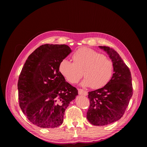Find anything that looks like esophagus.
I'll list each match as a JSON object with an SVG mask.
<instances>
[{"instance_id": "obj_1", "label": "esophagus", "mask_w": 147, "mask_h": 147, "mask_svg": "<svg viewBox=\"0 0 147 147\" xmlns=\"http://www.w3.org/2000/svg\"><path fill=\"white\" fill-rule=\"evenodd\" d=\"M78 94H79L80 95H82L86 96V95H87V94H88V93H87V91H84V90H82V89H78Z\"/></svg>"}]
</instances>
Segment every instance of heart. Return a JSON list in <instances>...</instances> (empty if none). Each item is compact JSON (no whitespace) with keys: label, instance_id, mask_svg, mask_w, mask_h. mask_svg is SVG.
Segmentation results:
<instances>
[{"label":"heart","instance_id":"b5f03b06","mask_svg":"<svg viewBox=\"0 0 147 147\" xmlns=\"http://www.w3.org/2000/svg\"><path fill=\"white\" fill-rule=\"evenodd\" d=\"M73 62L62 60L59 70L68 82L76 84L84 76L82 86L99 89L110 81L113 71V63L102 54L87 47H81L71 56Z\"/></svg>","mask_w":147,"mask_h":147}]
</instances>
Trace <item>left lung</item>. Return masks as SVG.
Returning <instances> with one entry per match:
<instances>
[{"mask_svg":"<svg viewBox=\"0 0 147 147\" xmlns=\"http://www.w3.org/2000/svg\"><path fill=\"white\" fill-rule=\"evenodd\" d=\"M99 47L109 55L114 73L105 86L88 92L90 104L87 118L93 125H104L123 116L133 95V87L130 69L118 53L109 47Z\"/></svg>","mask_w":147,"mask_h":147,"instance_id":"1","label":"left lung"}]
</instances>
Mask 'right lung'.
<instances>
[{"mask_svg":"<svg viewBox=\"0 0 147 147\" xmlns=\"http://www.w3.org/2000/svg\"><path fill=\"white\" fill-rule=\"evenodd\" d=\"M71 52L66 45L45 44L28 57L18 81L20 107L27 119L41 128L59 127L78 90L63 77L60 62Z\"/></svg>","mask_w":147,"mask_h":147,"instance_id":"right-lung-1","label":"right lung"}]
</instances>
